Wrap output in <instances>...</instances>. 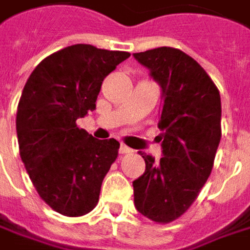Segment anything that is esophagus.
<instances>
[{
	"instance_id": "1",
	"label": "esophagus",
	"mask_w": 250,
	"mask_h": 250,
	"mask_svg": "<svg viewBox=\"0 0 250 250\" xmlns=\"http://www.w3.org/2000/svg\"><path fill=\"white\" fill-rule=\"evenodd\" d=\"M120 152H121V154H132L133 150H132V148H129L128 146L121 145V147H120Z\"/></svg>"
}]
</instances>
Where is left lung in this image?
Returning <instances> with one entry per match:
<instances>
[{"instance_id": "obj_1", "label": "left lung", "mask_w": 250, "mask_h": 250, "mask_svg": "<svg viewBox=\"0 0 250 250\" xmlns=\"http://www.w3.org/2000/svg\"><path fill=\"white\" fill-rule=\"evenodd\" d=\"M162 88L158 164L145 152L146 172L133 182L136 209L167 224L194 204L207 183L222 137L219 89L198 63L180 49L161 46L133 53Z\"/></svg>"}]
</instances>
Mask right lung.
Wrapping results in <instances>:
<instances>
[{"mask_svg": "<svg viewBox=\"0 0 250 250\" xmlns=\"http://www.w3.org/2000/svg\"><path fill=\"white\" fill-rule=\"evenodd\" d=\"M129 56L71 45L43 59L23 88L16 113L20 158L38 195L60 215L78 217L98 205L120 143L95 139L77 120L95 110L103 80Z\"/></svg>", "mask_w": 250, "mask_h": 250, "instance_id": "obj_1", "label": "right lung"}]
</instances>
